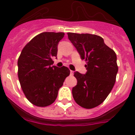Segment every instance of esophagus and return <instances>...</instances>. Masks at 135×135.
<instances>
[{"instance_id": "34e87169", "label": "esophagus", "mask_w": 135, "mask_h": 135, "mask_svg": "<svg viewBox=\"0 0 135 135\" xmlns=\"http://www.w3.org/2000/svg\"><path fill=\"white\" fill-rule=\"evenodd\" d=\"M73 74H74V71H72V70H70V75H71V76H72Z\"/></svg>"}]
</instances>
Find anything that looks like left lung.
<instances>
[{
  "label": "left lung",
  "instance_id": "left-lung-1",
  "mask_svg": "<svg viewBox=\"0 0 135 135\" xmlns=\"http://www.w3.org/2000/svg\"><path fill=\"white\" fill-rule=\"evenodd\" d=\"M81 59L86 61L85 74L75 71L77 84L72 95L80 106L91 109L99 105L114 87L118 71L117 57L101 36L90 34L68 33Z\"/></svg>",
  "mask_w": 135,
  "mask_h": 135
}]
</instances>
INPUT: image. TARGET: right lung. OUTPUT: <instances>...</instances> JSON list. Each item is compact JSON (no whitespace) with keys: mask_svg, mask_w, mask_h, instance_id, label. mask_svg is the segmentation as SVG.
Returning a JSON list of instances; mask_svg holds the SVG:
<instances>
[{"mask_svg":"<svg viewBox=\"0 0 135 135\" xmlns=\"http://www.w3.org/2000/svg\"><path fill=\"white\" fill-rule=\"evenodd\" d=\"M64 32H43L25 46L17 61L18 77L27 100L38 107L55 101L58 91L70 71L67 67L52 65Z\"/></svg>","mask_w":135,"mask_h":135,"instance_id":"obj_1","label":"right lung"}]
</instances>
